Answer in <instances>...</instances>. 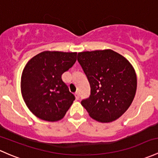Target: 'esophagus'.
<instances>
[{"label": "esophagus", "mask_w": 158, "mask_h": 158, "mask_svg": "<svg viewBox=\"0 0 158 158\" xmlns=\"http://www.w3.org/2000/svg\"><path fill=\"white\" fill-rule=\"evenodd\" d=\"M75 96H76V100H79V98H80L79 92H76V94H75Z\"/></svg>", "instance_id": "esophagus-1"}]
</instances>
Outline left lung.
I'll return each instance as SVG.
<instances>
[{
	"mask_svg": "<svg viewBox=\"0 0 158 158\" xmlns=\"http://www.w3.org/2000/svg\"><path fill=\"white\" fill-rule=\"evenodd\" d=\"M91 87V94L81 101L89 116L101 123L116 120L135 97V69L122 55L112 51L80 52L77 55Z\"/></svg>",
	"mask_w": 158,
	"mask_h": 158,
	"instance_id": "obj_1",
	"label": "left lung"
}]
</instances>
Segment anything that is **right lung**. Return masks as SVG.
Segmentation results:
<instances>
[{
	"instance_id": "1",
	"label": "right lung",
	"mask_w": 158,
	"mask_h": 158,
	"mask_svg": "<svg viewBox=\"0 0 158 158\" xmlns=\"http://www.w3.org/2000/svg\"><path fill=\"white\" fill-rule=\"evenodd\" d=\"M76 52L43 51L27 63L21 77V92L28 108L46 121L65 116L75 96L62 80V74L76 61Z\"/></svg>"
}]
</instances>
